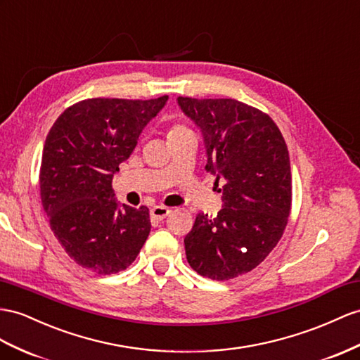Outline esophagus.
Instances as JSON below:
<instances>
[{
  "mask_svg": "<svg viewBox=\"0 0 360 360\" xmlns=\"http://www.w3.org/2000/svg\"><path fill=\"white\" fill-rule=\"evenodd\" d=\"M170 208H167V207H164V205H155L152 210H150V216H152V219H155V220H162V219H165L167 217L169 214H170Z\"/></svg>",
  "mask_w": 360,
  "mask_h": 360,
  "instance_id": "1",
  "label": "esophagus"
}]
</instances>
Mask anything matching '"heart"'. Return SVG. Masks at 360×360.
<instances>
[{
    "mask_svg": "<svg viewBox=\"0 0 360 360\" xmlns=\"http://www.w3.org/2000/svg\"><path fill=\"white\" fill-rule=\"evenodd\" d=\"M184 131H188V129L181 126V124H174V126L170 129L169 134H179V132H184Z\"/></svg>",
    "mask_w": 360,
    "mask_h": 360,
    "instance_id": "obj_1",
    "label": "heart"
}]
</instances>
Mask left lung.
I'll use <instances>...</instances> for the list:
<instances>
[{"instance_id": "left-lung-1", "label": "left lung", "mask_w": 360, "mask_h": 360, "mask_svg": "<svg viewBox=\"0 0 360 360\" xmlns=\"http://www.w3.org/2000/svg\"><path fill=\"white\" fill-rule=\"evenodd\" d=\"M198 124L205 169L222 182L217 217L199 213L184 238L190 266L224 281L257 268L280 242L292 205L288 146L274 120L234 98L178 97Z\"/></svg>"}]
</instances>
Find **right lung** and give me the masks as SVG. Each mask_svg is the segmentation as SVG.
<instances>
[{"mask_svg":"<svg viewBox=\"0 0 360 360\" xmlns=\"http://www.w3.org/2000/svg\"><path fill=\"white\" fill-rule=\"evenodd\" d=\"M167 100H82L51 126L41 161V200L51 231L82 268L100 275L124 271L149 237V208L118 207L112 178Z\"/></svg>","mask_w":360,"mask_h":360,"instance_id":"add662e5","label":"right lung"}]
</instances>
